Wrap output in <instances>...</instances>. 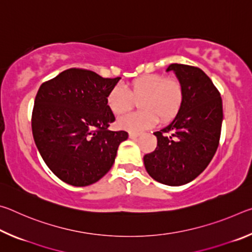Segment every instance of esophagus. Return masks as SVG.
Returning a JSON list of instances; mask_svg holds the SVG:
<instances>
[{
  "mask_svg": "<svg viewBox=\"0 0 252 252\" xmlns=\"http://www.w3.org/2000/svg\"><path fill=\"white\" fill-rule=\"evenodd\" d=\"M139 135H140L139 133H134V132H130V133H129V138H130V139H136Z\"/></svg>",
  "mask_w": 252,
  "mask_h": 252,
  "instance_id": "esophagus-1",
  "label": "esophagus"
}]
</instances>
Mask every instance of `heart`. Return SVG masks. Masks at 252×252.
I'll return each mask as SVG.
<instances>
[{"label":"heart","mask_w":252,"mask_h":252,"mask_svg":"<svg viewBox=\"0 0 252 252\" xmlns=\"http://www.w3.org/2000/svg\"><path fill=\"white\" fill-rule=\"evenodd\" d=\"M138 101L141 111L119 119L123 130L140 132L159 121L167 122L177 116L183 101L181 83L174 79H164L160 74H146L132 81L126 88L116 85L106 95V105L116 116H121Z\"/></svg>","instance_id":"heart-1"}]
</instances>
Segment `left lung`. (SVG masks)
Returning a JSON list of instances; mask_svg holds the SVG:
<instances>
[{"label":"left lung","mask_w":252,"mask_h":252,"mask_svg":"<svg viewBox=\"0 0 252 252\" xmlns=\"http://www.w3.org/2000/svg\"><path fill=\"white\" fill-rule=\"evenodd\" d=\"M183 90L177 117L155 132L156 150L143 157L150 177L167 186L186 185L210 163L218 149L222 126V100L210 78L199 67L173 63Z\"/></svg>","instance_id":"left-lung-1"}]
</instances>
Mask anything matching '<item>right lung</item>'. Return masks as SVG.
Here are the masks:
<instances>
[{
    "instance_id": "right-lung-1",
    "label": "right lung",
    "mask_w": 252,
    "mask_h": 252,
    "mask_svg": "<svg viewBox=\"0 0 252 252\" xmlns=\"http://www.w3.org/2000/svg\"><path fill=\"white\" fill-rule=\"evenodd\" d=\"M121 78L69 69L41 85L32 112V133L42 159L62 181L95 183L114 163L126 131H110L116 118L106 95Z\"/></svg>"
}]
</instances>
